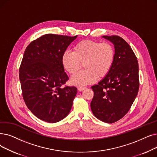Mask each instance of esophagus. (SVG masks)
<instances>
[{"instance_id":"obj_1","label":"esophagus","mask_w":157,"mask_h":157,"mask_svg":"<svg viewBox=\"0 0 157 157\" xmlns=\"http://www.w3.org/2000/svg\"><path fill=\"white\" fill-rule=\"evenodd\" d=\"M85 88H86V87H83V86H80V87H78V90L79 91H83V90H84Z\"/></svg>"}]
</instances>
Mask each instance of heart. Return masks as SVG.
I'll return each mask as SVG.
<instances>
[{"mask_svg": "<svg viewBox=\"0 0 157 157\" xmlns=\"http://www.w3.org/2000/svg\"><path fill=\"white\" fill-rule=\"evenodd\" d=\"M115 58L113 46L108 42L83 40L74 47V52L65 51L62 56L64 69L71 74L76 73L83 63L85 70L71 78L73 85L82 86L94 83L98 78L106 76L111 70Z\"/></svg>", "mask_w": 157, "mask_h": 157, "instance_id": "heart-1", "label": "heart"}]
</instances>
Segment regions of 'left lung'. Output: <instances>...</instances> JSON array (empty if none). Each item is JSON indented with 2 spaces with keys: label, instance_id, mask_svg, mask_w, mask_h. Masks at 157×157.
Wrapping results in <instances>:
<instances>
[{
  "label": "left lung",
  "instance_id": "obj_1",
  "mask_svg": "<svg viewBox=\"0 0 157 157\" xmlns=\"http://www.w3.org/2000/svg\"><path fill=\"white\" fill-rule=\"evenodd\" d=\"M115 49L112 67L98 85L91 88L90 107L95 117L106 123L123 117L130 109L139 88V64L131 47L118 36H103Z\"/></svg>",
  "mask_w": 157,
  "mask_h": 157
}]
</instances>
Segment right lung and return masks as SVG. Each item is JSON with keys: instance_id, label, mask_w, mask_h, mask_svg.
Returning a JSON list of instances; mask_svg holds the SVG:
<instances>
[{"instance_id": "right-lung-1", "label": "right lung", "mask_w": 157, "mask_h": 157, "mask_svg": "<svg viewBox=\"0 0 157 157\" xmlns=\"http://www.w3.org/2000/svg\"><path fill=\"white\" fill-rule=\"evenodd\" d=\"M78 36L47 34L25 50L19 69L23 98L38 119L55 123L67 117L77 94L74 86L62 87L69 77L62 56Z\"/></svg>"}]
</instances>
